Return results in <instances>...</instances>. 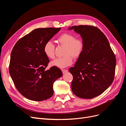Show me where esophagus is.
<instances>
[{
	"label": "esophagus",
	"instance_id": "34e87169",
	"mask_svg": "<svg viewBox=\"0 0 126 126\" xmlns=\"http://www.w3.org/2000/svg\"><path fill=\"white\" fill-rule=\"evenodd\" d=\"M62 72L63 74L66 73V72H67L68 71V70H67V69H62Z\"/></svg>",
	"mask_w": 126,
	"mask_h": 126
}]
</instances>
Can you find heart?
Wrapping results in <instances>:
<instances>
[{
  "mask_svg": "<svg viewBox=\"0 0 126 126\" xmlns=\"http://www.w3.org/2000/svg\"><path fill=\"white\" fill-rule=\"evenodd\" d=\"M58 44L64 47L63 57L55 59L51 63V65L63 68L70 66L72 63V58L77 59L81 56L84 50L85 43L82 39L76 38L73 34L64 32L57 39ZM55 46L51 41H47L44 45V52L49 59L55 57Z\"/></svg>",
  "mask_w": 126,
  "mask_h": 126,
  "instance_id": "heart-1",
  "label": "heart"
}]
</instances>
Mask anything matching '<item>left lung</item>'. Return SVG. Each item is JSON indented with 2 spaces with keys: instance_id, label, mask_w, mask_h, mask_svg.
Returning a JSON list of instances; mask_svg holds the SVG:
<instances>
[{
  "instance_id": "8db88e82",
  "label": "left lung",
  "mask_w": 126,
  "mask_h": 126,
  "mask_svg": "<svg viewBox=\"0 0 126 126\" xmlns=\"http://www.w3.org/2000/svg\"><path fill=\"white\" fill-rule=\"evenodd\" d=\"M74 29L85 43L84 50L69 71L73 76L71 87L78 97L91 99L96 97L108 88L115 77L116 56L108 40L96 27L74 26Z\"/></svg>"
}]
</instances>
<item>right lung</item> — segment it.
<instances>
[{
    "mask_svg": "<svg viewBox=\"0 0 126 126\" xmlns=\"http://www.w3.org/2000/svg\"><path fill=\"white\" fill-rule=\"evenodd\" d=\"M60 28H38L17 41L10 55L9 74L18 91L28 99L43 101L54 94L53 85L63 75L58 68L45 69L49 63L44 45Z\"/></svg>",
    "mask_w": 126,
    "mask_h": 126,
    "instance_id": "right-lung-1",
    "label": "right lung"
}]
</instances>
